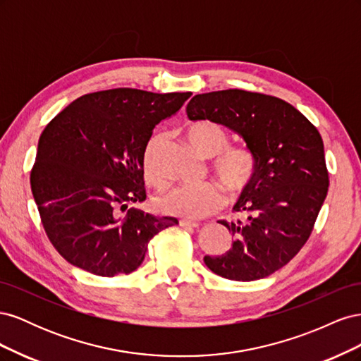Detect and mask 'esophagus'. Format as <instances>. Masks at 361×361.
<instances>
[{
    "label": "esophagus",
    "instance_id": "esophagus-1",
    "mask_svg": "<svg viewBox=\"0 0 361 361\" xmlns=\"http://www.w3.org/2000/svg\"><path fill=\"white\" fill-rule=\"evenodd\" d=\"M179 224L183 226V227H199V223H197V221L185 220V218H182V220H179Z\"/></svg>",
    "mask_w": 361,
    "mask_h": 361
}]
</instances>
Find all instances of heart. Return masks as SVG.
I'll use <instances>...</instances> for the list:
<instances>
[{"label": "heart", "instance_id": "1", "mask_svg": "<svg viewBox=\"0 0 361 361\" xmlns=\"http://www.w3.org/2000/svg\"><path fill=\"white\" fill-rule=\"evenodd\" d=\"M185 135L200 155L212 158L214 174L232 194L243 192L253 183L257 173L256 154L248 146L228 145L231 137L220 123L212 120L192 122L185 129ZM162 140V134H155L147 141L143 154L145 176L157 187L167 183V176L161 166ZM224 203L226 194L215 182L179 185L158 197L161 212L191 220L218 211Z\"/></svg>", "mask_w": 361, "mask_h": 361}]
</instances>
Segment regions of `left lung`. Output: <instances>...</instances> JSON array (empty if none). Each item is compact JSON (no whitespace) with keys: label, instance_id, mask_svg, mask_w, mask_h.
Masks as SVG:
<instances>
[{"label":"left lung","instance_id":"8db88e82","mask_svg":"<svg viewBox=\"0 0 361 361\" xmlns=\"http://www.w3.org/2000/svg\"><path fill=\"white\" fill-rule=\"evenodd\" d=\"M187 114L235 130L257 157L256 178L233 206L241 216L220 221L232 248L204 256L206 267L235 281L271 276L307 243L329 192L319 130L286 101L239 89L195 94Z\"/></svg>","mask_w":361,"mask_h":361}]
</instances>
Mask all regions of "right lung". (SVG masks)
<instances>
[{"label": "right lung", "instance_id": "add662e5", "mask_svg": "<svg viewBox=\"0 0 361 361\" xmlns=\"http://www.w3.org/2000/svg\"><path fill=\"white\" fill-rule=\"evenodd\" d=\"M191 94L94 92L43 129L31 191L47 236L69 264L101 277L129 274L145 260L150 239L178 224L128 204L146 200L143 154L155 125Z\"/></svg>", "mask_w": 361, "mask_h": 361}]
</instances>
